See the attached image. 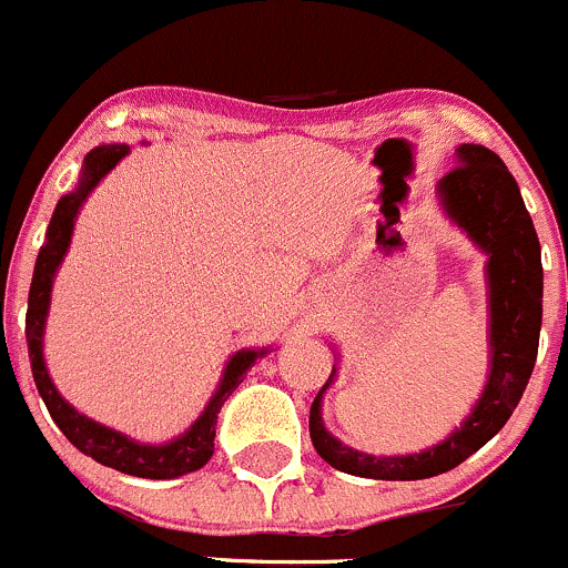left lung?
<instances>
[{"label": "left lung", "mask_w": 568, "mask_h": 568, "mask_svg": "<svg viewBox=\"0 0 568 568\" xmlns=\"http://www.w3.org/2000/svg\"><path fill=\"white\" fill-rule=\"evenodd\" d=\"M442 212L486 254L488 378L473 412L447 439L408 456H369L342 445L323 423V395L336 364L308 412V434L323 462L339 473L373 480H423L450 473L503 430L530 381L541 334V245L519 184L486 145L456 149V168L436 184ZM336 362L339 353L334 351Z\"/></svg>", "instance_id": "left-lung-1"}]
</instances>
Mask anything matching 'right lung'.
Instances as JSON below:
<instances>
[{"label":"right lung","instance_id":"right-lung-1","mask_svg":"<svg viewBox=\"0 0 568 568\" xmlns=\"http://www.w3.org/2000/svg\"><path fill=\"white\" fill-rule=\"evenodd\" d=\"M129 154L126 143H104L88 151L85 162H82L80 182L71 193L54 206V215L47 229V243L41 245L36 260V273H32L30 301H27V351H30L32 378H36L38 392H41L43 403H47L49 414H52L54 425L65 434V439L77 447L80 453L91 456L93 462L104 464V467L118 469L134 477H151V480H171V477H182L187 473L204 467L215 453V425L221 406L226 397L243 384L245 373L260 362L271 347H243V351L232 353L223 367L221 384H217L215 395L210 397L201 417L190 425L184 434L173 436V439L162 442V445H145V442L132 439V436L121 434L115 428L95 423L77 412L69 400L58 392L52 375H49L47 358H43V334H47V317L49 303H52V284L58 276L60 265H63L65 254H69L71 234H74L77 215H80L82 204L88 195L93 193L95 184Z\"/></svg>","mask_w":568,"mask_h":568}]
</instances>
